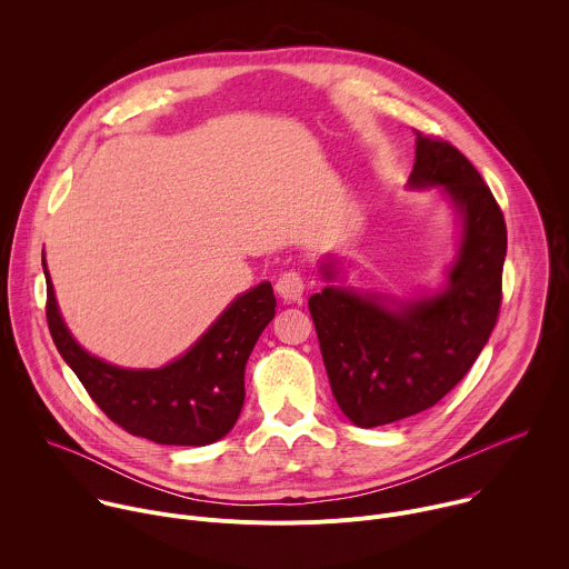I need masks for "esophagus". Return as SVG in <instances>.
<instances>
[{
	"label": "esophagus",
	"instance_id": "esophagus-1",
	"mask_svg": "<svg viewBox=\"0 0 569 569\" xmlns=\"http://www.w3.org/2000/svg\"><path fill=\"white\" fill-rule=\"evenodd\" d=\"M277 292L286 299V301H301L303 295V277L297 270H288L277 279Z\"/></svg>",
	"mask_w": 569,
	"mask_h": 569
}]
</instances>
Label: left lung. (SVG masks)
I'll list each match as a JSON object with an SVG mask.
<instances>
[{
  "mask_svg": "<svg viewBox=\"0 0 569 569\" xmlns=\"http://www.w3.org/2000/svg\"><path fill=\"white\" fill-rule=\"evenodd\" d=\"M410 187H443L461 218V246L441 292L391 301L327 286L308 299L340 410L360 428L437 405L475 365L502 303L507 224L498 200L450 143L417 130ZM333 279V266L321 268Z\"/></svg>",
  "mask_w": 569,
  "mask_h": 569,
  "instance_id": "8db88e82",
  "label": "left lung"
}]
</instances>
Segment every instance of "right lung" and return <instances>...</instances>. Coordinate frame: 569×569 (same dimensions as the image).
Wrapping results in <instances>:
<instances>
[{"mask_svg": "<svg viewBox=\"0 0 569 569\" xmlns=\"http://www.w3.org/2000/svg\"><path fill=\"white\" fill-rule=\"evenodd\" d=\"M44 277L53 345L110 421L164 446H209L233 428L246 400L248 358L277 308L268 281L233 299L211 329L171 365L121 369L76 345L58 312L47 266Z\"/></svg>", "mask_w": 569, "mask_h": 569, "instance_id": "right-lung-1", "label": "right lung"}]
</instances>
